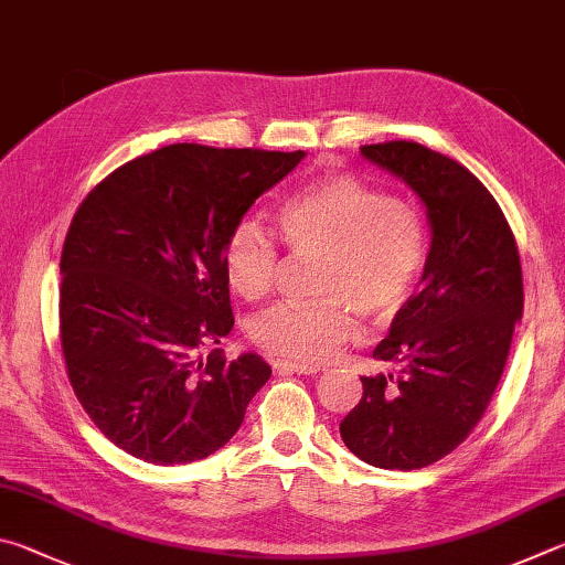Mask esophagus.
<instances>
[{"label": "esophagus", "mask_w": 565, "mask_h": 565, "mask_svg": "<svg viewBox=\"0 0 565 565\" xmlns=\"http://www.w3.org/2000/svg\"><path fill=\"white\" fill-rule=\"evenodd\" d=\"M273 367L280 374H315V372H320L318 364H302V362H290V360H277Z\"/></svg>", "instance_id": "34e87169"}]
</instances>
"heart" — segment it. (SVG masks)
<instances>
[{"label":"heart","mask_w":565,"mask_h":565,"mask_svg":"<svg viewBox=\"0 0 565 565\" xmlns=\"http://www.w3.org/2000/svg\"><path fill=\"white\" fill-rule=\"evenodd\" d=\"M277 233L295 255H318V302H280L257 315L250 338L292 362H324L348 342L358 320L392 322L417 292L429 257L422 213L404 198L350 173H324L285 198ZM223 270L245 300L277 285L282 257L260 223L241 221L223 243Z\"/></svg>","instance_id":"b5f03b06"}]
</instances>
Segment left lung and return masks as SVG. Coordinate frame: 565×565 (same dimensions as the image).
<instances>
[{
	"label": "left lung",
	"instance_id": "8db88e82",
	"mask_svg": "<svg viewBox=\"0 0 565 565\" xmlns=\"http://www.w3.org/2000/svg\"><path fill=\"white\" fill-rule=\"evenodd\" d=\"M427 205L431 247L419 292L372 358L397 374L362 377L342 441L377 469H424L451 454L487 412L523 315L516 237L469 168L414 141L360 148Z\"/></svg>",
	"mask_w": 565,
	"mask_h": 565
}]
</instances>
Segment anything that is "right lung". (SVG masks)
I'll use <instances>...</instances> for the list:
<instances>
[{"mask_svg": "<svg viewBox=\"0 0 565 565\" xmlns=\"http://www.w3.org/2000/svg\"><path fill=\"white\" fill-rule=\"evenodd\" d=\"M302 151L173 143L118 166L74 213L58 332L76 399L106 439L158 467L211 457L270 380L217 350L233 330L223 243Z\"/></svg>", "mask_w": 565, "mask_h": 565, "instance_id": "right-lung-1", "label": "right lung"}]
</instances>
